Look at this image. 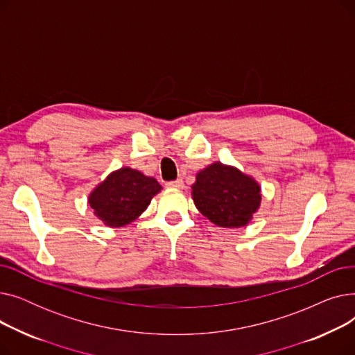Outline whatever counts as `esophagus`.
I'll use <instances>...</instances> for the list:
<instances>
[{
  "label": "esophagus",
  "mask_w": 355,
  "mask_h": 355,
  "mask_svg": "<svg viewBox=\"0 0 355 355\" xmlns=\"http://www.w3.org/2000/svg\"><path fill=\"white\" fill-rule=\"evenodd\" d=\"M166 187H170V189H182L184 187V181L181 178H177L175 181L166 182Z\"/></svg>",
  "instance_id": "1"
}]
</instances>
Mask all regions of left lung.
<instances>
[{
	"mask_svg": "<svg viewBox=\"0 0 355 355\" xmlns=\"http://www.w3.org/2000/svg\"><path fill=\"white\" fill-rule=\"evenodd\" d=\"M191 196L204 217L227 229L246 226L262 200L253 178L220 162L197 174Z\"/></svg>",
	"mask_w": 355,
	"mask_h": 355,
	"instance_id": "obj_1",
	"label": "left lung"
}]
</instances>
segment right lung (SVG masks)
I'll return each mask as SVG.
<instances>
[{"label":"right lung","instance_id":"obj_1","mask_svg":"<svg viewBox=\"0 0 355 355\" xmlns=\"http://www.w3.org/2000/svg\"><path fill=\"white\" fill-rule=\"evenodd\" d=\"M159 191L155 178L132 168H121L93 190L89 204L106 226L122 227L145 211Z\"/></svg>","mask_w":355,"mask_h":355}]
</instances>
